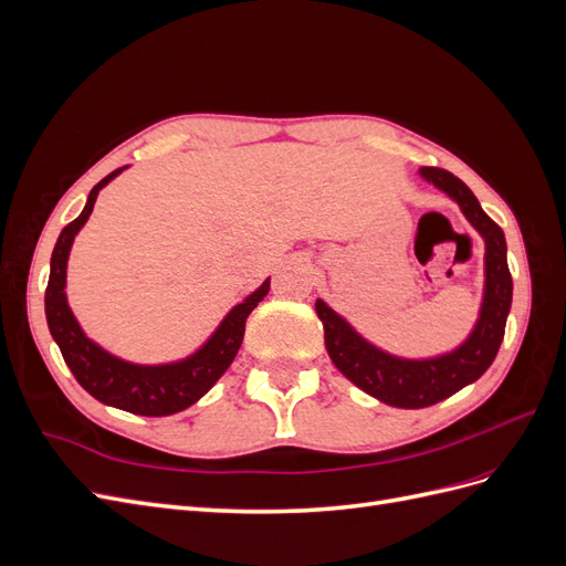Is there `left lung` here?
I'll return each mask as SVG.
<instances>
[{
	"label": "left lung",
	"mask_w": 566,
	"mask_h": 566,
	"mask_svg": "<svg viewBox=\"0 0 566 566\" xmlns=\"http://www.w3.org/2000/svg\"><path fill=\"white\" fill-rule=\"evenodd\" d=\"M424 181L453 198L462 214L479 231L486 243V283L479 321L462 345L434 358H399L358 335L352 325L335 314L323 300H316V314L323 323L325 349H328L337 370L370 397L397 408L434 406L465 385L482 378L493 364L505 335V321L512 304V276L507 269L505 233L482 210L470 188L447 169L420 167Z\"/></svg>",
	"instance_id": "1"
}]
</instances>
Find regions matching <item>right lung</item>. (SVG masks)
Wrapping results in <instances>:
<instances>
[{"label": "right lung", "mask_w": 566, "mask_h": 566, "mask_svg": "<svg viewBox=\"0 0 566 566\" xmlns=\"http://www.w3.org/2000/svg\"><path fill=\"white\" fill-rule=\"evenodd\" d=\"M123 169L125 167H119L106 179H101L92 188L82 214L61 231L56 248L51 252L44 312L49 333L56 339V345L63 354V361L73 370L75 380L87 389L94 399L119 410H129V413L136 416L160 418L179 413V410L196 403L202 394H208L221 375L227 373L238 349H241L245 321L250 312L254 310L256 302H262L269 293V279L256 287L250 297H245L241 304H235L227 314V318L219 323V328L212 333V337L205 342L196 354L184 358V361L163 366H139L123 361V358L101 349L96 342L84 335L77 318L71 312V306H67L65 269L75 235L84 224H87L98 191L123 172Z\"/></svg>", "instance_id": "obj_1"}]
</instances>
